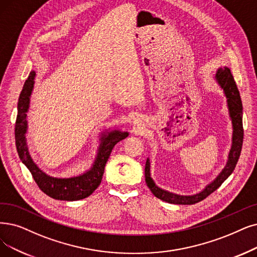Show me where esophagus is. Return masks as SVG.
Segmentation results:
<instances>
[{
	"label": "esophagus",
	"mask_w": 257,
	"mask_h": 257,
	"mask_svg": "<svg viewBox=\"0 0 257 257\" xmlns=\"http://www.w3.org/2000/svg\"><path fill=\"white\" fill-rule=\"evenodd\" d=\"M137 123H138V122H137V121H135V124H137Z\"/></svg>",
	"instance_id": "34e87169"
}]
</instances>
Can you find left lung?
<instances>
[{
  "mask_svg": "<svg viewBox=\"0 0 257 257\" xmlns=\"http://www.w3.org/2000/svg\"><path fill=\"white\" fill-rule=\"evenodd\" d=\"M214 79L217 82L219 87L223 90L225 99H227L229 116L232 121V128H233L232 146L228 155L227 164H225V167L218 174V176L212 182H210L208 186H206V188H204L201 192L193 194V195H180V194L169 192L167 190H163L154 182L153 178L151 177V162H150V158H148L146 163V169H145L146 182L151 192L155 195L157 198L163 201L173 203V204H194L203 200L214 191H216L221 186L222 182L231 175L236 167V163L238 161L240 152H241V147H242V140H243L242 104H241L239 91L237 86H236L234 78L231 74V70L227 66L218 68L216 74L214 76Z\"/></svg>",
  "mask_w": 257,
  "mask_h": 257,
  "instance_id": "1",
  "label": "left lung"
}]
</instances>
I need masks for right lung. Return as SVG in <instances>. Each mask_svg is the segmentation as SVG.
I'll use <instances>...</instances> for the list:
<instances>
[{
  "label": "right lung",
  "instance_id": "right-lung-1",
  "mask_svg": "<svg viewBox=\"0 0 257 257\" xmlns=\"http://www.w3.org/2000/svg\"><path fill=\"white\" fill-rule=\"evenodd\" d=\"M35 78L36 71H30L18 102V116L15 127V136L19 157L32 173L41 191L48 195L49 197L66 201H75L86 198L101 183L105 164L108 160L111 150L114 149L119 141L125 139L128 136V132H123L120 130L102 132L95 161L91 168L85 171L83 174L65 178L48 175L35 163L32 156H30L26 142V133L28 127L27 111L30 106V97H32L34 90Z\"/></svg>",
  "mask_w": 257,
  "mask_h": 257
}]
</instances>
